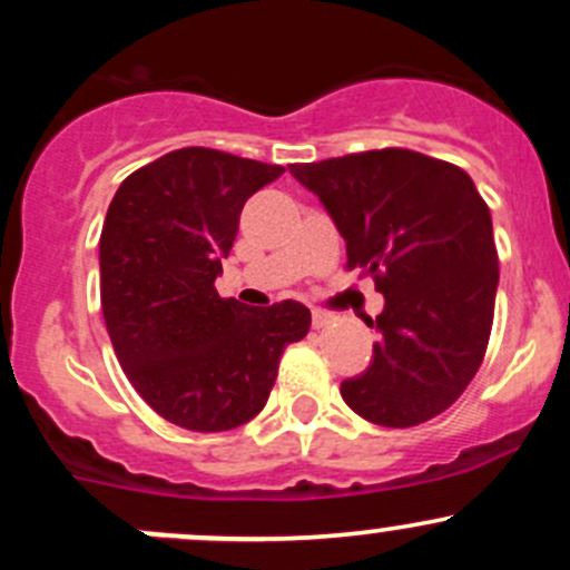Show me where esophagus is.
Listing matches in <instances>:
<instances>
[{
	"mask_svg": "<svg viewBox=\"0 0 570 570\" xmlns=\"http://www.w3.org/2000/svg\"><path fill=\"white\" fill-rule=\"evenodd\" d=\"M312 322H314V327H325V325H331L333 317L327 312H320V308H317V312L312 314Z\"/></svg>",
	"mask_w": 570,
	"mask_h": 570,
	"instance_id": "obj_1",
	"label": "esophagus"
}]
</instances>
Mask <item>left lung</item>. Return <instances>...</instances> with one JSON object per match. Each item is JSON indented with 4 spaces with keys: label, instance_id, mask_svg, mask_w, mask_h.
I'll return each mask as SVG.
<instances>
[{
    "label": "left lung",
    "instance_id": "obj_1",
    "mask_svg": "<svg viewBox=\"0 0 570 570\" xmlns=\"http://www.w3.org/2000/svg\"><path fill=\"white\" fill-rule=\"evenodd\" d=\"M347 243V269L386 306L366 372L342 383L358 416L413 428L452 405L485 358L499 256L488 204L465 170L407 148L289 165Z\"/></svg>",
    "mask_w": 570,
    "mask_h": 570
}]
</instances>
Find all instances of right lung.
Listing matches in <instances>:
<instances>
[{"mask_svg": "<svg viewBox=\"0 0 570 570\" xmlns=\"http://www.w3.org/2000/svg\"><path fill=\"white\" fill-rule=\"evenodd\" d=\"M281 174V165L215 148H178L135 170L107 209V333L137 394L184 430L250 422L273 392L284 347L312 327L297 301L250 308L215 289L245 200Z\"/></svg>", "mask_w": 570, "mask_h": 570, "instance_id": "obj_1", "label": "right lung"}]
</instances>
